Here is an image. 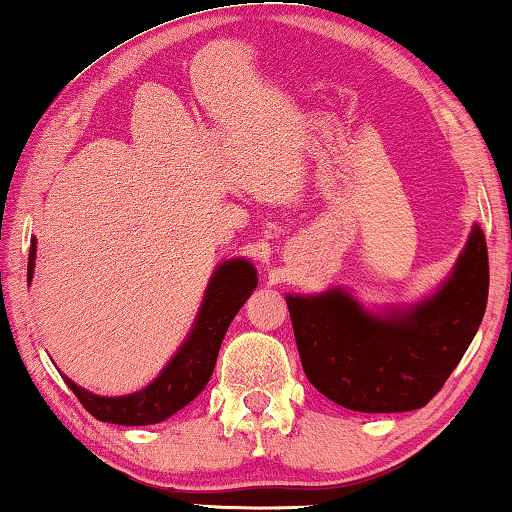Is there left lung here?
<instances>
[{"instance_id":"8db88e82","label":"left lung","mask_w":512,"mask_h":512,"mask_svg":"<svg viewBox=\"0 0 512 512\" xmlns=\"http://www.w3.org/2000/svg\"><path fill=\"white\" fill-rule=\"evenodd\" d=\"M488 248L472 225L452 273L427 298L372 311L343 287L287 293L305 375L361 413L422 409L470 348L488 305Z\"/></svg>"}]
</instances>
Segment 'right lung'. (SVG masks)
Masks as SVG:
<instances>
[{"instance_id": "add662e5", "label": "right lung", "mask_w": 512, "mask_h": 512, "mask_svg": "<svg viewBox=\"0 0 512 512\" xmlns=\"http://www.w3.org/2000/svg\"><path fill=\"white\" fill-rule=\"evenodd\" d=\"M36 250V239H31L27 282L33 280ZM255 287L257 268L250 259L232 257L214 266L192 329L180 343L176 354L167 361V366L160 370V375L151 384H146L142 391L117 397L97 395L85 391L83 386L74 384L72 379L63 375L65 384L79 397L85 411L101 422L144 427V424H158L171 418L173 413L185 409L210 381L223 336Z\"/></svg>"}]
</instances>
